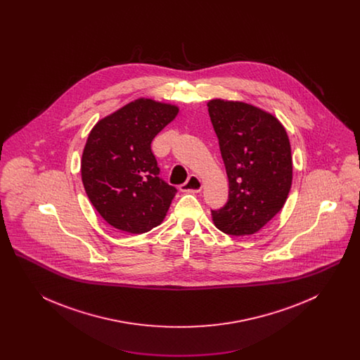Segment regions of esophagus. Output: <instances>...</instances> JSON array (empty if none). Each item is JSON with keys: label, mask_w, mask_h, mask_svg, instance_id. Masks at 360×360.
I'll use <instances>...</instances> for the list:
<instances>
[{"label": "esophagus", "mask_w": 360, "mask_h": 360, "mask_svg": "<svg viewBox=\"0 0 360 360\" xmlns=\"http://www.w3.org/2000/svg\"><path fill=\"white\" fill-rule=\"evenodd\" d=\"M202 181L197 176V175H190L188 181L181 185V191H185V193H198L202 190Z\"/></svg>", "instance_id": "obj_1"}]
</instances>
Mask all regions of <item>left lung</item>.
Listing matches in <instances>:
<instances>
[{
	"label": "left lung",
	"instance_id": "1",
	"mask_svg": "<svg viewBox=\"0 0 360 360\" xmlns=\"http://www.w3.org/2000/svg\"><path fill=\"white\" fill-rule=\"evenodd\" d=\"M209 116L229 181L228 202L212 210L232 236L254 235L285 205L292 181L290 140L274 115L243 101L214 98Z\"/></svg>",
	"mask_w": 360,
	"mask_h": 360
}]
</instances>
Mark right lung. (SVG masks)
Wrapping results in <instances>:
<instances>
[{
  "label": "right lung",
  "mask_w": 360,
  "mask_h": 360,
  "mask_svg": "<svg viewBox=\"0 0 360 360\" xmlns=\"http://www.w3.org/2000/svg\"><path fill=\"white\" fill-rule=\"evenodd\" d=\"M178 112L176 105L141 97L90 131L82 182L90 202L113 228L140 235L165 220L176 188L159 178L151 143Z\"/></svg>",
  "instance_id": "obj_1"
}]
</instances>
